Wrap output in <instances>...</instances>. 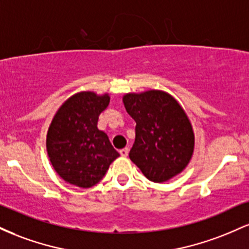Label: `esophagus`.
Wrapping results in <instances>:
<instances>
[{"instance_id": "1", "label": "esophagus", "mask_w": 249, "mask_h": 249, "mask_svg": "<svg viewBox=\"0 0 249 249\" xmlns=\"http://www.w3.org/2000/svg\"><path fill=\"white\" fill-rule=\"evenodd\" d=\"M119 153H121L122 157H126L128 154V148L127 147L122 148V150H119Z\"/></svg>"}]
</instances>
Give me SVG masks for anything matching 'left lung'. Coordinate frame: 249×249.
I'll return each instance as SVG.
<instances>
[{"instance_id": "left-lung-1", "label": "left lung", "mask_w": 249, "mask_h": 249, "mask_svg": "<svg viewBox=\"0 0 249 249\" xmlns=\"http://www.w3.org/2000/svg\"><path fill=\"white\" fill-rule=\"evenodd\" d=\"M123 103L136 122L131 160L154 182L181 173L193 156L194 132L178 101L165 91L147 90L125 93Z\"/></svg>"}]
</instances>
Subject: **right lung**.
<instances>
[{
    "label": "right lung",
    "instance_id": "add662e5",
    "mask_svg": "<svg viewBox=\"0 0 249 249\" xmlns=\"http://www.w3.org/2000/svg\"><path fill=\"white\" fill-rule=\"evenodd\" d=\"M108 103V93L81 91L63 103L51 121L48 157L57 174L71 185L92 187L119 157L107 134L97 127Z\"/></svg>",
    "mask_w": 249,
    "mask_h": 249
}]
</instances>
